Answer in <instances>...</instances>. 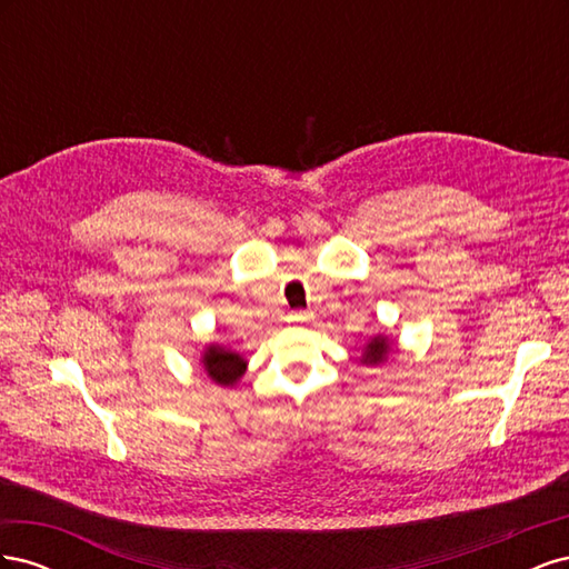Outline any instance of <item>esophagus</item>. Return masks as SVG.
<instances>
[{
	"label": "esophagus",
	"mask_w": 569,
	"mask_h": 569,
	"mask_svg": "<svg viewBox=\"0 0 569 569\" xmlns=\"http://www.w3.org/2000/svg\"><path fill=\"white\" fill-rule=\"evenodd\" d=\"M287 320L289 322H308V320H311V313H308V311H295V313L287 316Z\"/></svg>",
	"instance_id": "34e87169"
}]
</instances>
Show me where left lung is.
I'll list each match as a JSON object with an SVG mask.
<instances>
[{
  "label": "left lung",
  "mask_w": 569,
  "mask_h": 569,
  "mask_svg": "<svg viewBox=\"0 0 569 569\" xmlns=\"http://www.w3.org/2000/svg\"><path fill=\"white\" fill-rule=\"evenodd\" d=\"M387 356H389V339L385 335H377L366 343V351H363V358H360V363L380 366V363H385Z\"/></svg>",
  "instance_id": "left-lung-1"
}]
</instances>
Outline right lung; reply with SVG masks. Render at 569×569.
Returning <instances> with one entry per match:
<instances>
[{
  "label": "right lung",
  "instance_id": "obj_1",
  "mask_svg": "<svg viewBox=\"0 0 569 569\" xmlns=\"http://www.w3.org/2000/svg\"><path fill=\"white\" fill-rule=\"evenodd\" d=\"M201 363H203L206 375H209L216 385H222V387L237 385L239 377H242L247 370V360L242 356L230 351V349H222V347H218V343L206 347V351L201 356Z\"/></svg>",
  "mask_w": 569,
  "mask_h": 569
}]
</instances>
